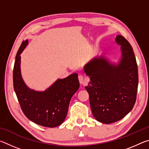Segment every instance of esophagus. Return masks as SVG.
<instances>
[{"label":"esophagus","instance_id":"1","mask_svg":"<svg viewBox=\"0 0 149 149\" xmlns=\"http://www.w3.org/2000/svg\"><path fill=\"white\" fill-rule=\"evenodd\" d=\"M78 79H79V81L81 85H84L85 84L84 77L82 75H79V76H78Z\"/></svg>","mask_w":149,"mask_h":149}]
</instances>
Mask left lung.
<instances>
[{
	"instance_id": "1",
	"label": "left lung",
	"mask_w": 149,
	"mask_h": 149,
	"mask_svg": "<svg viewBox=\"0 0 149 149\" xmlns=\"http://www.w3.org/2000/svg\"><path fill=\"white\" fill-rule=\"evenodd\" d=\"M116 42L121 46L122 52L117 65L101 56L94 58L84 67L90 78L85 89L93 115L107 124L120 120L132 110L138 87V68L133 48L122 35H117Z\"/></svg>"
}]
</instances>
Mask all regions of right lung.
<instances>
[{
  "instance_id": "obj_1",
  "label": "right lung",
  "mask_w": 149,
  "mask_h": 149,
  "mask_svg": "<svg viewBox=\"0 0 149 149\" xmlns=\"http://www.w3.org/2000/svg\"><path fill=\"white\" fill-rule=\"evenodd\" d=\"M28 44L22 42L17 51L13 70L14 89L24 114L31 122L47 127H55L64 122L72 96L79 87L76 73L58 79L45 91L29 89L21 75L20 54Z\"/></svg>"
}]
</instances>
